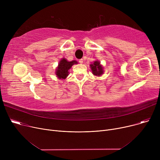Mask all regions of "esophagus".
I'll list each match as a JSON object with an SVG mask.
<instances>
[{"label": "esophagus", "mask_w": 160, "mask_h": 160, "mask_svg": "<svg viewBox=\"0 0 160 160\" xmlns=\"http://www.w3.org/2000/svg\"><path fill=\"white\" fill-rule=\"evenodd\" d=\"M78 62H79L80 63H83V59H80V60H78Z\"/></svg>", "instance_id": "34e87169"}]
</instances>
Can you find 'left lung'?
I'll use <instances>...</instances> for the list:
<instances>
[{"label": "left lung", "mask_w": 160, "mask_h": 160, "mask_svg": "<svg viewBox=\"0 0 160 160\" xmlns=\"http://www.w3.org/2000/svg\"><path fill=\"white\" fill-rule=\"evenodd\" d=\"M90 67L92 71V73L95 76H98V77H100V76H101L104 72L103 67L100 65V62L98 61H95L93 63L90 64Z\"/></svg>", "instance_id": "8db88e82"}]
</instances>
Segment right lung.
<instances>
[{"label": "right lung", "instance_id": "obj_1", "mask_svg": "<svg viewBox=\"0 0 160 160\" xmlns=\"http://www.w3.org/2000/svg\"><path fill=\"white\" fill-rule=\"evenodd\" d=\"M78 62L75 60L72 62L67 61L65 58H62L59 62L58 66L56 71V74L59 79H65L69 75V70L74 64H77Z\"/></svg>", "mask_w": 160, "mask_h": 160}]
</instances>
